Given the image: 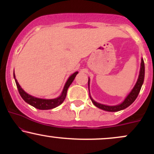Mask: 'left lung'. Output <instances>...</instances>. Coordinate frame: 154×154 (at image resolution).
Wrapping results in <instances>:
<instances>
[{
	"label": "left lung",
	"instance_id": "8db88e82",
	"mask_svg": "<svg viewBox=\"0 0 154 154\" xmlns=\"http://www.w3.org/2000/svg\"><path fill=\"white\" fill-rule=\"evenodd\" d=\"M144 77H145V65H144V61L143 59H141V63H140V74L138 76V79H137V82H136L135 87L133 88V89L132 90V91L130 92V94L126 97L125 100L122 103L119 104V105L116 106H106L103 105V104H100L99 103H97L95 102L93 98H91V95H90V98L93 102V103L94 104L96 107L99 108V109H102V110L107 111H111V112H114V111H119L123 109L128 108L129 106H130L131 104L135 101L136 98H137V95H138L140 91L141 87H142V85L144 81ZM89 82H90V79H88V88H89ZM90 93V91H89Z\"/></svg>",
	"mask_w": 154,
	"mask_h": 154
}]
</instances>
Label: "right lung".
Masks as SVG:
<instances>
[{
	"label": "right lung",
	"instance_id": "right-lung-1",
	"mask_svg": "<svg viewBox=\"0 0 154 154\" xmlns=\"http://www.w3.org/2000/svg\"><path fill=\"white\" fill-rule=\"evenodd\" d=\"M78 74V72H76L74 74L70 76L69 77L68 80L66 81V84H65L64 87H63V91L61 93V95L59 97L56 98H54V99H43V98H38L36 97L32 96V95H29L28 93H26L24 90L21 88V86L19 85V82H17V79L15 77L14 72V77L15 79L16 84H17V88H18V91L19 94H20L21 97L23 98V100L26 102V103H29V105L32 106L35 108L38 109H40V110H48V109H51L59 106V105H61L63 103V100H64L66 96V93L67 90H68L69 87L70 86V85L72 84L73 80L75 79L76 75Z\"/></svg>",
	"mask_w": 154,
	"mask_h": 154
}]
</instances>
